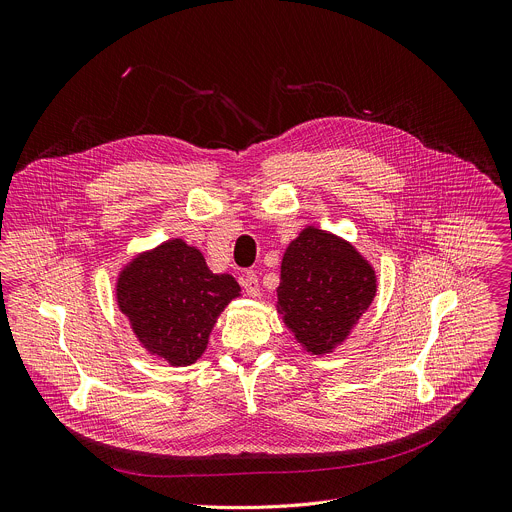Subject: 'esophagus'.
<instances>
[{
    "label": "esophagus",
    "mask_w": 512,
    "mask_h": 512,
    "mask_svg": "<svg viewBox=\"0 0 512 512\" xmlns=\"http://www.w3.org/2000/svg\"><path fill=\"white\" fill-rule=\"evenodd\" d=\"M242 286H244V290L248 292V296H252V298L260 296V282H258L256 272H246V274L242 276Z\"/></svg>",
    "instance_id": "1"
}]
</instances>
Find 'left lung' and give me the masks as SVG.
I'll return each mask as SVG.
<instances>
[{
	"mask_svg": "<svg viewBox=\"0 0 512 512\" xmlns=\"http://www.w3.org/2000/svg\"><path fill=\"white\" fill-rule=\"evenodd\" d=\"M375 292V270L351 242L306 226L282 256L276 311L306 353L325 355L343 345Z\"/></svg>",
	"mask_w": 512,
	"mask_h": 512,
	"instance_id": "1",
	"label": "left lung"
}]
</instances>
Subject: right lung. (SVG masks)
Wrapping results in <instances>:
<instances>
[{
  "label": "right lung",
  "instance_id": "add662e5",
  "mask_svg": "<svg viewBox=\"0 0 512 512\" xmlns=\"http://www.w3.org/2000/svg\"><path fill=\"white\" fill-rule=\"evenodd\" d=\"M232 274H216L181 238L127 262L115 284L119 311L149 355L173 367L195 363L226 306L240 296Z\"/></svg>",
  "mask_w": 512,
  "mask_h": 512
}]
</instances>
